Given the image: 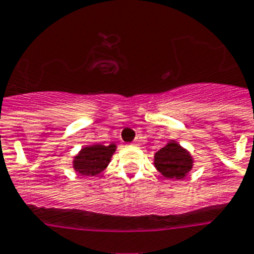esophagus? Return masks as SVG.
Segmentation results:
<instances>
[{"label": "esophagus", "mask_w": 254, "mask_h": 254, "mask_svg": "<svg viewBox=\"0 0 254 254\" xmlns=\"http://www.w3.org/2000/svg\"><path fill=\"white\" fill-rule=\"evenodd\" d=\"M133 145H135V146H137V145H140V141H134V144Z\"/></svg>", "instance_id": "34e87169"}]
</instances>
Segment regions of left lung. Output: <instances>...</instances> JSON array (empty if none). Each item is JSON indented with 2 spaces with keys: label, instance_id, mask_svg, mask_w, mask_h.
Returning a JSON list of instances; mask_svg holds the SVG:
<instances>
[{
  "label": "left lung",
  "instance_id": "1",
  "mask_svg": "<svg viewBox=\"0 0 254 254\" xmlns=\"http://www.w3.org/2000/svg\"><path fill=\"white\" fill-rule=\"evenodd\" d=\"M154 166L166 179L181 180L191 170L193 158L187 149L170 141L154 154Z\"/></svg>",
  "mask_w": 254,
  "mask_h": 254
}]
</instances>
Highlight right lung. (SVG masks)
Listing matches in <instances>:
<instances>
[{
    "label": "right lung",
    "mask_w": 254,
    "mask_h": 254,
    "mask_svg": "<svg viewBox=\"0 0 254 254\" xmlns=\"http://www.w3.org/2000/svg\"><path fill=\"white\" fill-rule=\"evenodd\" d=\"M116 148H117L116 144H110L108 146L101 144L85 146L73 160V168L81 176L100 174L109 165L110 158L116 152Z\"/></svg>",
    "instance_id": "add662e5"
}]
</instances>
